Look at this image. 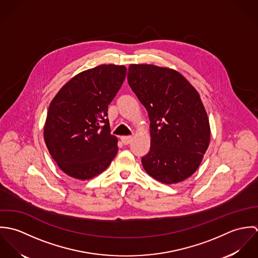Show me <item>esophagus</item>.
I'll use <instances>...</instances> for the list:
<instances>
[{
    "instance_id": "1",
    "label": "esophagus",
    "mask_w": 258,
    "mask_h": 258,
    "mask_svg": "<svg viewBox=\"0 0 258 258\" xmlns=\"http://www.w3.org/2000/svg\"><path fill=\"white\" fill-rule=\"evenodd\" d=\"M132 139H133L132 136H122V137H121V141H122V143H123L124 145L130 144L131 141H132Z\"/></svg>"
}]
</instances>
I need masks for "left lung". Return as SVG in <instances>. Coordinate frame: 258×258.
Instances as JSON below:
<instances>
[{
    "label": "left lung",
    "instance_id": "1",
    "mask_svg": "<svg viewBox=\"0 0 258 258\" xmlns=\"http://www.w3.org/2000/svg\"><path fill=\"white\" fill-rule=\"evenodd\" d=\"M128 83L147 109L151 148L142 158L148 174L177 184L199 168L211 128L199 92L180 73L152 64H131Z\"/></svg>",
    "mask_w": 258,
    "mask_h": 258
}]
</instances>
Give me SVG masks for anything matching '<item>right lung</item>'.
Returning <instances> with one entry per match:
<instances>
[{"instance_id": "right-lung-1", "label": "right lung", "mask_w": 258, "mask_h": 258, "mask_svg": "<svg viewBox=\"0 0 258 258\" xmlns=\"http://www.w3.org/2000/svg\"><path fill=\"white\" fill-rule=\"evenodd\" d=\"M124 66L102 64L75 75L49 104L43 137L67 175L89 180L108 168L118 152L110 134L108 105L120 89Z\"/></svg>"}]
</instances>
